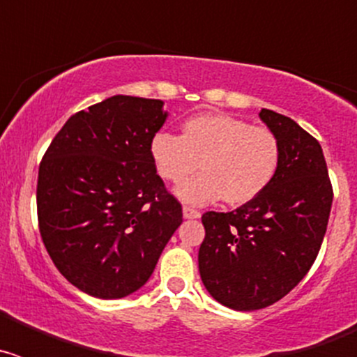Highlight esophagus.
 Listing matches in <instances>:
<instances>
[{"mask_svg": "<svg viewBox=\"0 0 357 357\" xmlns=\"http://www.w3.org/2000/svg\"><path fill=\"white\" fill-rule=\"evenodd\" d=\"M182 214H184L185 220H193V218H200L202 216L200 211L193 209V207H189V206H184V209H182Z\"/></svg>", "mask_w": 357, "mask_h": 357, "instance_id": "esophagus-1", "label": "esophagus"}]
</instances>
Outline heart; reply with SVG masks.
<instances>
[{"label": "heart", "instance_id": "1", "mask_svg": "<svg viewBox=\"0 0 357 357\" xmlns=\"http://www.w3.org/2000/svg\"><path fill=\"white\" fill-rule=\"evenodd\" d=\"M150 157L160 178L169 184H181L200 166L202 175L176 189L188 204L202 206L223 198L229 206H245L275 178L280 143L270 128L206 112L185 119L181 135H153Z\"/></svg>", "mask_w": 357, "mask_h": 357}]
</instances>
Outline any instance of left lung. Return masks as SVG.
Returning a JSON list of instances; mask_svg holds the SVG:
<instances>
[{
	"mask_svg": "<svg viewBox=\"0 0 357 357\" xmlns=\"http://www.w3.org/2000/svg\"><path fill=\"white\" fill-rule=\"evenodd\" d=\"M279 137L280 164L264 193L230 213L202 216V282L236 311L275 304L313 266L329 222L333 185L320 143L291 118L261 109Z\"/></svg>",
	"mask_w": 357,
	"mask_h": 357,
	"instance_id": "obj_1",
	"label": "left lung"
}]
</instances>
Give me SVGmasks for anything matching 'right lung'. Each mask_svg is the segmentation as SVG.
<instances>
[{"mask_svg": "<svg viewBox=\"0 0 357 357\" xmlns=\"http://www.w3.org/2000/svg\"><path fill=\"white\" fill-rule=\"evenodd\" d=\"M162 100L116 94L80 110L39 166L37 218L59 272L96 298L137 291L182 223L150 143L168 112Z\"/></svg>", "mask_w": 357, "mask_h": 357, "instance_id": "right-lung-1", "label": "right lung"}]
</instances>
